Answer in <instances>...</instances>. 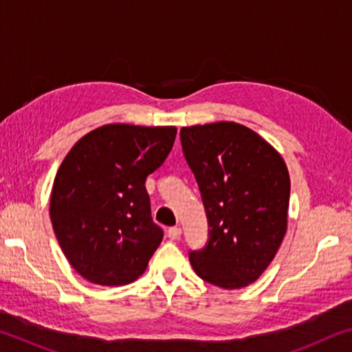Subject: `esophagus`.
<instances>
[{
	"label": "esophagus",
	"instance_id": "esophagus-1",
	"mask_svg": "<svg viewBox=\"0 0 352 352\" xmlns=\"http://www.w3.org/2000/svg\"><path fill=\"white\" fill-rule=\"evenodd\" d=\"M168 234H169V237H170L172 241L180 239V236H182V228H180V226H172V228H169V230H168Z\"/></svg>",
	"mask_w": 352,
	"mask_h": 352
}]
</instances>
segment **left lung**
<instances>
[{"instance_id":"1","label":"left lung","mask_w":352,"mask_h":352,"mask_svg":"<svg viewBox=\"0 0 352 352\" xmlns=\"http://www.w3.org/2000/svg\"><path fill=\"white\" fill-rule=\"evenodd\" d=\"M180 140L210 226L205 248L189 252L190 265L217 287H247L269 267L287 231V166L237 122L183 127Z\"/></svg>"}]
</instances>
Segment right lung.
Instances as JSON below:
<instances>
[{
  "label": "right lung",
  "instance_id": "1",
  "mask_svg": "<svg viewBox=\"0 0 352 352\" xmlns=\"http://www.w3.org/2000/svg\"><path fill=\"white\" fill-rule=\"evenodd\" d=\"M175 127L107 124L76 142L57 170L50 216L73 269L90 283L138 279L163 241L146 178L172 151Z\"/></svg>",
  "mask_w": 352,
  "mask_h": 352
}]
</instances>
